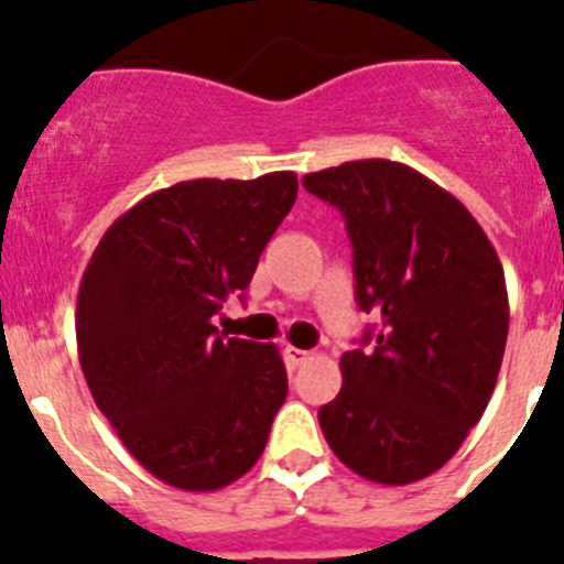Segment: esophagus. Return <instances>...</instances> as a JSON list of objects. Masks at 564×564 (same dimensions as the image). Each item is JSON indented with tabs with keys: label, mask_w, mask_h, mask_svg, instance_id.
<instances>
[{
	"label": "esophagus",
	"mask_w": 564,
	"mask_h": 564,
	"mask_svg": "<svg viewBox=\"0 0 564 564\" xmlns=\"http://www.w3.org/2000/svg\"><path fill=\"white\" fill-rule=\"evenodd\" d=\"M305 360H311V351H302V348H293V346L285 348V362L291 366V369L302 366Z\"/></svg>",
	"instance_id": "1"
}]
</instances>
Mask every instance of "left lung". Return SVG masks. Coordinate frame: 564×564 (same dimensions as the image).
I'll use <instances>...</instances> for the list:
<instances>
[{
    "mask_svg": "<svg viewBox=\"0 0 564 564\" xmlns=\"http://www.w3.org/2000/svg\"><path fill=\"white\" fill-rule=\"evenodd\" d=\"M355 248L357 305L380 319L339 357L319 426L377 484L421 481L458 453L499 380L510 305L499 253L473 213L417 170L366 158L308 172Z\"/></svg>",
    "mask_w": 564,
    "mask_h": 564,
    "instance_id": "obj_1",
    "label": "left lung"
}]
</instances>
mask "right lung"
<instances>
[{"instance_id": "obj_1", "label": "right lung", "mask_w": 564, "mask_h": 564, "mask_svg": "<svg viewBox=\"0 0 564 564\" xmlns=\"http://www.w3.org/2000/svg\"><path fill=\"white\" fill-rule=\"evenodd\" d=\"M296 189L293 172L181 181L126 209L88 259L74 314L88 392L170 487L221 490L264 453L285 362L213 316L250 285Z\"/></svg>"}]
</instances>
